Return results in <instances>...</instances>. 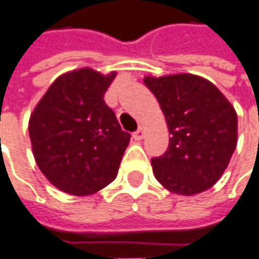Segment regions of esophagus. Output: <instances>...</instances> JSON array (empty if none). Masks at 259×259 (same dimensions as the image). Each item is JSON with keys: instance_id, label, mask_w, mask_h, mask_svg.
I'll list each match as a JSON object with an SVG mask.
<instances>
[{"instance_id": "obj_1", "label": "esophagus", "mask_w": 259, "mask_h": 259, "mask_svg": "<svg viewBox=\"0 0 259 259\" xmlns=\"http://www.w3.org/2000/svg\"><path fill=\"white\" fill-rule=\"evenodd\" d=\"M143 137H144V127L143 126H140V127L137 129V132L133 133V139H135V140H142Z\"/></svg>"}]
</instances>
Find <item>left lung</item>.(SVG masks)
Masks as SVG:
<instances>
[{"label":"left lung","instance_id":"left-lung-1","mask_svg":"<svg viewBox=\"0 0 259 259\" xmlns=\"http://www.w3.org/2000/svg\"><path fill=\"white\" fill-rule=\"evenodd\" d=\"M166 117L167 152L152 159L154 177L180 196L203 193L217 183L238 140L234 106L210 80L193 73L143 79Z\"/></svg>","mask_w":259,"mask_h":259}]
</instances>
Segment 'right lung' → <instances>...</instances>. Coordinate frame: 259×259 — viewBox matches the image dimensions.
Here are the masks:
<instances>
[{
    "label": "right lung",
    "instance_id": "obj_1",
    "mask_svg": "<svg viewBox=\"0 0 259 259\" xmlns=\"http://www.w3.org/2000/svg\"><path fill=\"white\" fill-rule=\"evenodd\" d=\"M116 72L92 68L54 80L29 117L35 161L51 184L72 196H91L117 176L130 135L103 100Z\"/></svg>",
    "mask_w": 259,
    "mask_h": 259
}]
</instances>
